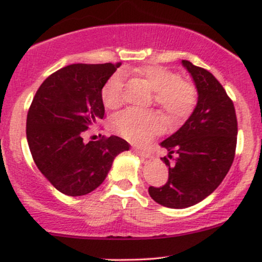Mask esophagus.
Wrapping results in <instances>:
<instances>
[{
    "label": "esophagus",
    "mask_w": 262,
    "mask_h": 262,
    "mask_svg": "<svg viewBox=\"0 0 262 262\" xmlns=\"http://www.w3.org/2000/svg\"><path fill=\"white\" fill-rule=\"evenodd\" d=\"M134 152H137L139 156H143V158H150V152L145 151V150H141L139 148H134Z\"/></svg>",
    "instance_id": "1"
}]
</instances>
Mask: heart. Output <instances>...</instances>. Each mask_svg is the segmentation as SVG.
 Returning <instances> with one entry per match:
<instances>
[{
  "label": "heart",
  "mask_w": 262,
  "mask_h": 262,
  "mask_svg": "<svg viewBox=\"0 0 262 262\" xmlns=\"http://www.w3.org/2000/svg\"><path fill=\"white\" fill-rule=\"evenodd\" d=\"M134 74L154 91V101L167 118L179 122L187 118L194 110L197 91L191 82L159 65H148L134 70ZM101 98L108 110H117L123 103V77L114 74L102 87ZM117 134L135 144H144L162 128L161 118L150 111L128 108L116 114L111 121Z\"/></svg>",
  "instance_id": "heart-1"
}]
</instances>
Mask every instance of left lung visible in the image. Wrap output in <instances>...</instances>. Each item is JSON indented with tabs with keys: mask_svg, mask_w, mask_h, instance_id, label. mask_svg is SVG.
Wrapping results in <instances>:
<instances>
[{
	"mask_svg": "<svg viewBox=\"0 0 262 262\" xmlns=\"http://www.w3.org/2000/svg\"><path fill=\"white\" fill-rule=\"evenodd\" d=\"M182 65L196 83L197 106L185 124L160 144L169 151L161 158L169 167L166 183L149 187L156 203L176 209L201 202L221 185L233 164L237 135L235 108L223 86L206 69L187 60Z\"/></svg>",
	"mask_w": 262,
	"mask_h": 262,
	"instance_id": "obj_1",
	"label": "left lung"
}]
</instances>
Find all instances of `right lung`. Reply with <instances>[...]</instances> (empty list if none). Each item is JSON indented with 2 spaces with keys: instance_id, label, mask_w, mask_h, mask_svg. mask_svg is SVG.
I'll return each mask as SVG.
<instances>
[{
  "instance_id": "1",
  "label": "right lung",
  "mask_w": 262,
  "mask_h": 262,
  "mask_svg": "<svg viewBox=\"0 0 262 262\" xmlns=\"http://www.w3.org/2000/svg\"><path fill=\"white\" fill-rule=\"evenodd\" d=\"M121 62L73 64L48 76L27 114V140L33 160L49 182L68 196L90 193L106 179L117 155L129 150L122 138L89 130L104 118L102 87Z\"/></svg>"
}]
</instances>
